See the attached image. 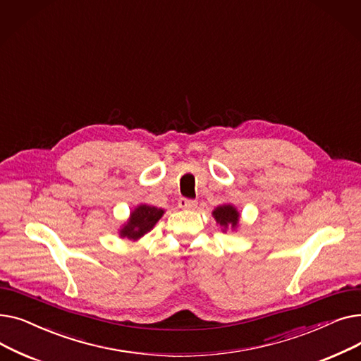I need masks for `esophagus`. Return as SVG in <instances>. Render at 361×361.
<instances>
[{"label": "esophagus", "mask_w": 361, "mask_h": 361, "mask_svg": "<svg viewBox=\"0 0 361 361\" xmlns=\"http://www.w3.org/2000/svg\"><path fill=\"white\" fill-rule=\"evenodd\" d=\"M178 206L181 207V209H195V207L197 206V202L193 200V199L181 197V199L178 200Z\"/></svg>", "instance_id": "obj_1"}]
</instances>
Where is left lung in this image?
Listing matches in <instances>:
<instances>
[{
  "label": "left lung",
  "instance_id": "obj_1",
  "mask_svg": "<svg viewBox=\"0 0 361 361\" xmlns=\"http://www.w3.org/2000/svg\"><path fill=\"white\" fill-rule=\"evenodd\" d=\"M214 216L224 226H228V225L235 226L238 222V212L231 204H224V206L216 207V209L214 211Z\"/></svg>",
  "mask_w": 361,
  "mask_h": 361
}]
</instances>
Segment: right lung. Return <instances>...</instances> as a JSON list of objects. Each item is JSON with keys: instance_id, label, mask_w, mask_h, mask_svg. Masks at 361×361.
<instances>
[{"instance_id": "1", "label": "right lung", "mask_w": 361, "mask_h": 361, "mask_svg": "<svg viewBox=\"0 0 361 361\" xmlns=\"http://www.w3.org/2000/svg\"><path fill=\"white\" fill-rule=\"evenodd\" d=\"M164 211L155 206L149 204H140L135 211L131 212V218L127 222V225L123 228L121 235L136 240L140 238L143 234L154 228V225L159 221Z\"/></svg>"}]
</instances>
